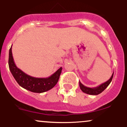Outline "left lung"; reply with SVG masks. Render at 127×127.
Listing matches in <instances>:
<instances>
[{"label":"left lung","mask_w":127,"mask_h":127,"mask_svg":"<svg viewBox=\"0 0 127 127\" xmlns=\"http://www.w3.org/2000/svg\"><path fill=\"white\" fill-rule=\"evenodd\" d=\"M114 73V72H113ZM113 73L112 75V76L110 77V78L109 79L108 81H107L106 82L103 83L101 85H98V87H94V88H90V87H87L86 86L84 85L83 84L79 81V87L81 90H82V92H84V93H86L87 94H90V95H98V94H100L104 91L105 89L108 87L109 84L111 82L112 78L113 76Z\"/></svg>","instance_id":"obj_1"}]
</instances>
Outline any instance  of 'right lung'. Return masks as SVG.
I'll return each instance as SVG.
<instances>
[{"label":"right lung","mask_w":127,"mask_h":127,"mask_svg":"<svg viewBox=\"0 0 127 127\" xmlns=\"http://www.w3.org/2000/svg\"><path fill=\"white\" fill-rule=\"evenodd\" d=\"M9 67L17 83L23 88L33 93H42L51 90L59 81L62 67L47 78H34L27 75L15 65L12 53V46L9 52Z\"/></svg>","instance_id":"obj_1"}]
</instances>
